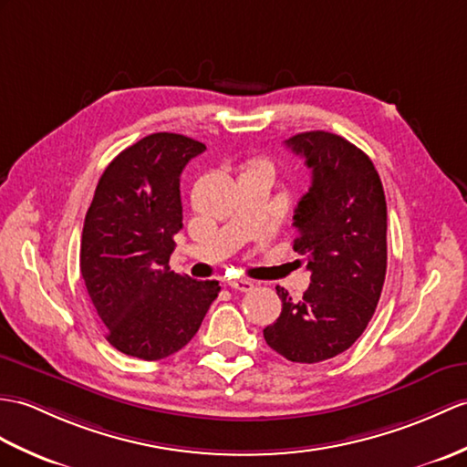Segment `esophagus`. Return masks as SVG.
Segmentation results:
<instances>
[{
	"instance_id": "34e87169",
	"label": "esophagus",
	"mask_w": 467,
	"mask_h": 467,
	"mask_svg": "<svg viewBox=\"0 0 467 467\" xmlns=\"http://www.w3.org/2000/svg\"><path fill=\"white\" fill-rule=\"evenodd\" d=\"M226 286H229L231 290H238V292H248L253 290V283L251 280H244V278H231L229 283H226Z\"/></svg>"
}]
</instances>
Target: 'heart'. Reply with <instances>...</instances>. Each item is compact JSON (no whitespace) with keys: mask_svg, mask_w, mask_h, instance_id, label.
<instances>
[{"mask_svg":"<svg viewBox=\"0 0 467 467\" xmlns=\"http://www.w3.org/2000/svg\"><path fill=\"white\" fill-rule=\"evenodd\" d=\"M273 162L266 159H253L246 162V171L244 172H266V175L273 177Z\"/></svg>","mask_w":467,"mask_h":467,"instance_id":"obj_1","label":"heart"}]
</instances>
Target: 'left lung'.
Wrapping results in <instances>:
<instances>
[{
	"instance_id": "obj_1",
	"label": "left lung",
	"mask_w": 467,
	"mask_h": 467,
	"mask_svg": "<svg viewBox=\"0 0 467 467\" xmlns=\"http://www.w3.org/2000/svg\"><path fill=\"white\" fill-rule=\"evenodd\" d=\"M286 147L312 169L292 223V248L305 256L312 283L298 302L276 286L283 312L263 332L286 360L314 364L348 350L374 317L388 260L386 197L370 157L344 137L308 131Z\"/></svg>"
}]
</instances>
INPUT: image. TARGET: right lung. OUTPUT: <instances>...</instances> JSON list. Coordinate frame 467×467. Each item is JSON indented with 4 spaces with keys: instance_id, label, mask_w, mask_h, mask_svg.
<instances>
[{
    "instance_id": "add662e5",
    "label": "right lung",
    "mask_w": 467,
    "mask_h": 467,
    "mask_svg": "<svg viewBox=\"0 0 467 467\" xmlns=\"http://www.w3.org/2000/svg\"><path fill=\"white\" fill-rule=\"evenodd\" d=\"M207 149L177 133H153L103 171L85 214L79 266L113 348L161 360L187 346L221 286L175 275L169 258L182 229L181 172Z\"/></svg>"
}]
</instances>
